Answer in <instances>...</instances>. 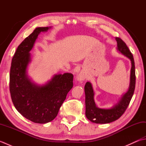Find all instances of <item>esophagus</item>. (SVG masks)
Returning <instances> with one entry per match:
<instances>
[{
  "label": "esophagus",
  "mask_w": 146,
  "mask_h": 146,
  "mask_svg": "<svg viewBox=\"0 0 146 146\" xmlns=\"http://www.w3.org/2000/svg\"><path fill=\"white\" fill-rule=\"evenodd\" d=\"M77 80H78L80 82H82V81H83V80H85V77L83 76L82 74H79V75L77 76Z\"/></svg>",
  "instance_id": "obj_1"
}]
</instances>
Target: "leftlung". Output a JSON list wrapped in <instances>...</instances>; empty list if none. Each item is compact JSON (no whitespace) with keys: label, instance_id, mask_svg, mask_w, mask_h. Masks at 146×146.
<instances>
[{"label":"left lung","instance_id":"8db88e82","mask_svg":"<svg viewBox=\"0 0 146 146\" xmlns=\"http://www.w3.org/2000/svg\"><path fill=\"white\" fill-rule=\"evenodd\" d=\"M117 49L131 61L130 85L128 91L122 96L120 101L111 108L105 109L97 107L94 101V92L92 85L86 82L85 86V115L86 118L95 123H108L117 120L125 112L134 94L135 86V70L134 57L127 46L120 38H115Z\"/></svg>","mask_w":146,"mask_h":146}]
</instances>
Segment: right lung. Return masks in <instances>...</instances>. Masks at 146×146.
Masks as SVG:
<instances>
[{
	"label": "right lung",
	"mask_w": 146,
	"mask_h": 146,
	"mask_svg": "<svg viewBox=\"0 0 146 146\" xmlns=\"http://www.w3.org/2000/svg\"><path fill=\"white\" fill-rule=\"evenodd\" d=\"M51 27H37L17 48L10 70L9 88L14 107L22 115L32 122L46 123L57 116L59 110L73 88V75L65 73L56 75L47 83L38 85L27 75L31 62L29 51L41 32Z\"/></svg>",
	"instance_id": "obj_1"
}]
</instances>
